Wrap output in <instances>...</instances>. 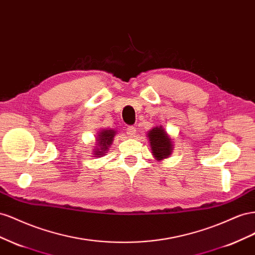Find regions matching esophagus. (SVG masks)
Segmentation results:
<instances>
[{"instance_id":"obj_1","label":"esophagus","mask_w":255,"mask_h":255,"mask_svg":"<svg viewBox=\"0 0 255 255\" xmlns=\"http://www.w3.org/2000/svg\"><path fill=\"white\" fill-rule=\"evenodd\" d=\"M135 133H136V130H135V128L133 127V126H129V127H127V134L129 135V136H134L135 135Z\"/></svg>"}]
</instances>
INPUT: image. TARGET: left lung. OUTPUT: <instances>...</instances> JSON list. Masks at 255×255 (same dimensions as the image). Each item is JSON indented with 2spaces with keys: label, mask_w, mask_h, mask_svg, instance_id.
I'll return each instance as SVG.
<instances>
[{
  "label": "left lung",
  "mask_w": 255,
  "mask_h": 255,
  "mask_svg": "<svg viewBox=\"0 0 255 255\" xmlns=\"http://www.w3.org/2000/svg\"><path fill=\"white\" fill-rule=\"evenodd\" d=\"M151 154L157 161L169 158L172 154L174 145L171 136L162 126L154 127L147 131Z\"/></svg>",
  "instance_id": "8db88e82"
}]
</instances>
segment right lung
Masks as SVG:
<instances>
[{"instance_id":"obj_1","label":"right lung","mask_w":255,"mask_h":255,"mask_svg":"<svg viewBox=\"0 0 255 255\" xmlns=\"http://www.w3.org/2000/svg\"><path fill=\"white\" fill-rule=\"evenodd\" d=\"M116 131L113 129H103L97 133L96 136V144L94 147L93 154L95 155L94 157H103L107 154V151L110 147V145L113 142Z\"/></svg>"}]
</instances>
